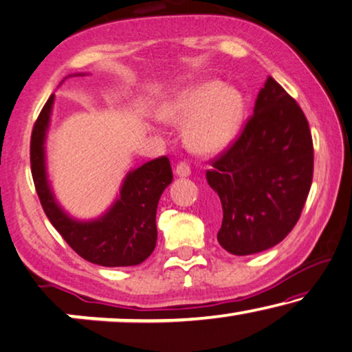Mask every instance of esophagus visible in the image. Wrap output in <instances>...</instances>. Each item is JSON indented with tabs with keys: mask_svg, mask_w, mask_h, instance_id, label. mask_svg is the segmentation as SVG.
Here are the masks:
<instances>
[{
	"mask_svg": "<svg viewBox=\"0 0 352 352\" xmlns=\"http://www.w3.org/2000/svg\"><path fill=\"white\" fill-rule=\"evenodd\" d=\"M175 174L178 177H188L191 174V167L186 164V162H180V164H177L175 167Z\"/></svg>",
	"mask_w": 352,
	"mask_h": 352,
	"instance_id": "1",
	"label": "esophagus"
}]
</instances>
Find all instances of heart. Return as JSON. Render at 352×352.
I'll use <instances>...</instances> for the list:
<instances>
[{
    "label": "heart",
    "mask_w": 352,
    "mask_h": 352,
    "mask_svg": "<svg viewBox=\"0 0 352 352\" xmlns=\"http://www.w3.org/2000/svg\"><path fill=\"white\" fill-rule=\"evenodd\" d=\"M245 102L236 87L206 81L182 91L167 102L161 118L183 127V140L192 153L215 155L234 140L244 121Z\"/></svg>",
    "instance_id": "b5f03b06"
}]
</instances>
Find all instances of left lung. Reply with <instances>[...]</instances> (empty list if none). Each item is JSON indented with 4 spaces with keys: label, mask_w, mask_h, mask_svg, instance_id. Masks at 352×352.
<instances>
[{
    "label": "left lung",
    "mask_w": 352,
    "mask_h": 352,
    "mask_svg": "<svg viewBox=\"0 0 352 352\" xmlns=\"http://www.w3.org/2000/svg\"><path fill=\"white\" fill-rule=\"evenodd\" d=\"M313 169L305 113L268 76L241 135L206 172L223 209L220 245L232 255H252L279 244L300 219Z\"/></svg>",
    "instance_id": "obj_1"
}]
</instances>
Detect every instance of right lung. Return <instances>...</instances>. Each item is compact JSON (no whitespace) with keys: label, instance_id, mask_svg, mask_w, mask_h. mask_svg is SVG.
<instances>
[{"label":"right lung","instance_id":"add662e5","mask_svg":"<svg viewBox=\"0 0 352 352\" xmlns=\"http://www.w3.org/2000/svg\"><path fill=\"white\" fill-rule=\"evenodd\" d=\"M52 105L54 94L39 113L30 142L32 175L44 214L81 258L108 268L140 265L156 247L157 202L174 178L169 157H156L127 172L120 196L102 217L89 221L72 219L58 206L47 180L44 143Z\"/></svg>","mask_w":352,"mask_h":352}]
</instances>
